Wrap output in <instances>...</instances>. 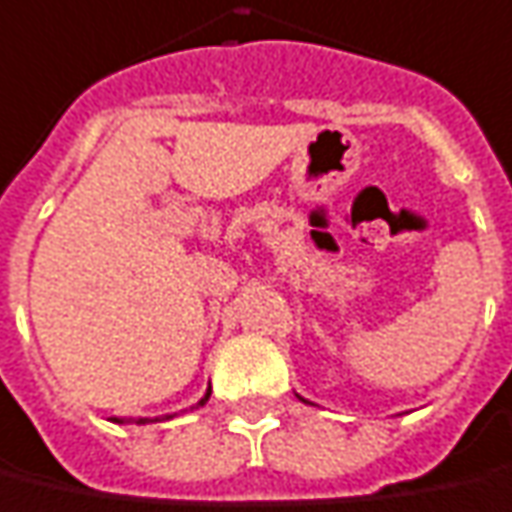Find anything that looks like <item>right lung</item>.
<instances>
[{
	"mask_svg": "<svg viewBox=\"0 0 512 512\" xmlns=\"http://www.w3.org/2000/svg\"><path fill=\"white\" fill-rule=\"evenodd\" d=\"M207 399H210V391L205 393V399H199V405H205ZM113 421H119V424H124V421H127V418H113ZM130 421H132V418H130ZM144 421H149V418H138V421H135V424H144ZM155 421H157V418H155Z\"/></svg>",
	"mask_w": 512,
	"mask_h": 512,
	"instance_id": "add662e5",
	"label": "right lung"
}]
</instances>
